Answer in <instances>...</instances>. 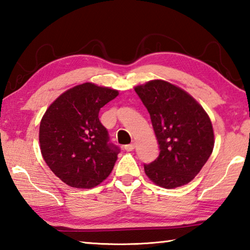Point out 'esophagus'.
Returning a JSON list of instances; mask_svg holds the SVG:
<instances>
[{"instance_id": "obj_1", "label": "esophagus", "mask_w": 250, "mask_h": 250, "mask_svg": "<svg viewBox=\"0 0 250 250\" xmlns=\"http://www.w3.org/2000/svg\"><path fill=\"white\" fill-rule=\"evenodd\" d=\"M133 149H134V143H130V145L125 146V150L128 151V152L133 151Z\"/></svg>"}]
</instances>
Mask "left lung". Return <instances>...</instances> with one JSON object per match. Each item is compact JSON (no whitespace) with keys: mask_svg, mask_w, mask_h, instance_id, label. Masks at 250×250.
Returning <instances> with one entry per match:
<instances>
[{"mask_svg":"<svg viewBox=\"0 0 250 250\" xmlns=\"http://www.w3.org/2000/svg\"><path fill=\"white\" fill-rule=\"evenodd\" d=\"M134 90L150 113L160 149L158 158L145 164L146 174L164 188L189 183L213 152L209 117L192 96L164 80H151Z\"/></svg>","mask_w":250,"mask_h":250,"instance_id":"left-lung-1","label":"left lung"}]
</instances>
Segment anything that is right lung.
<instances>
[{"instance_id": "add662e5", "label": "right lung", "mask_w": 250, "mask_h": 250, "mask_svg": "<svg viewBox=\"0 0 250 250\" xmlns=\"http://www.w3.org/2000/svg\"><path fill=\"white\" fill-rule=\"evenodd\" d=\"M117 90L84 83L62 94L40 125L42 155L50 170L76 188H91L111 173L120 149L109 142L100 109Z\"/></svg>"}]
</instances>
